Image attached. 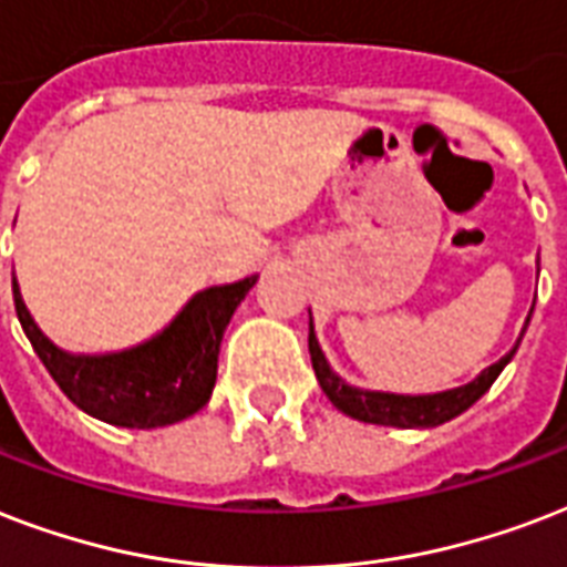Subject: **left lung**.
<instances>
[{
  "label": "left lung",
  "mask_w": 567,
  "mask_h": 567,
  "mask_svg": "<svg viewBox=\"0 0 567 567\" xmlns=\"http://www.w3.org/2000/svg\"><path fill=\"white\" fill-rule=\"evenodd\" d=\"M529 316H533V310H529ZM529 316H526V324H529ZM524 331H520V337H524ZM520 337H517L515 349H512L506 358H499L497 363H491L488 370H482L476 379L462 384V388L441 390V393H420V396L354 388V384H349L346 379H340V375L331 370L328 358H324L319 340H316L313 319H310V340H307V343H310V361H313V372L316 379H319V388L324 390V396L331 399V405L337 408V411H343L346 416L361 420V423L396 425V429H434V425L446 423L452 416L464 414L476 399H482L488 393V388L497 381L499 372L506 370V363L515 358L517 346H520Z\"/></svg>",
  "instance_id": "8db88e82"
}]
</instances>
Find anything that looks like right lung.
Listing matches in <instances>:
<instances>
[{
    "mask_svg": "<svg viewBox=\"0 0 567 567\" xmlns=\"http://www.w3.org/2000/svg\"><path fill=\"white\" fill-rule=\"evenodd\" d=\"M254 284L257 275L200 289L151 340L105 354H73L52 343L29 313L17 278L14 307L29 343L73 405L121 429H159L209 402L224 328Z\"/></svg>",
    "mask_w": 567,
    "mask_h": 567,
    "instance_id": "1",
    "label": "right lung"
}]
</instances>
